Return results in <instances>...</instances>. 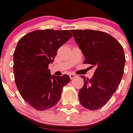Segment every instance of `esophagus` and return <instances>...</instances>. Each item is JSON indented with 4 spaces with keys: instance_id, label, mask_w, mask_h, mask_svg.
<instances>
[{
    "instance_id": "obj_1",
    "label": "esophagus",
    "mask_w": 133,
    "mask_h": 133,
    "mask_svg": "<svg viewBox=\"0 0 133 133\" xmlns=\"http://www.w3.org/2000/svg\"><path fill=\"white\" fill-rule=\"evenodd\" d=\"M77 76V75H76L75 74H73V73H71V74L69 75V77H70L71 79H73L75 78H76Z\"/></svg>"
}]
</instances>
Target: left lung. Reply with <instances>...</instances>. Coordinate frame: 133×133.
Listing matches in <instances>:
<instances>
[{
    "mask_svg": "<svg viewBox=\"0 0 133 133\" xmlns=\"http://www.w3.org/2000/svg\"><path fill=\"white\" fill-rule=\"evenodd\" d=\"M71 32L85 57L84 64L96 68L91 78L81 76L84 85L79 91L80 102L88 109L97 110L105 105L121 82L125 62L124 49L105 32L91 29Z\"/></svg>",
    "mask_w": 133,
    "mask_h": 133,
    "instance_id": "left-lung-1",
    "label": "left lung"
}]
</instances>
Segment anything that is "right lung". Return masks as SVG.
<instances>
[{
    "instance_id": "right-lung-1",
    "label": "right lung",
    "mask_w": 133,
    "mask_h": 133,
    "mask_svg": "<svg viewBox=\"0 0 133 133\" xmlns=\"http://www.w3.org/2000/svg\"><path fill=\"white\" fill-rule=\"evenodd\" d=\"M72 37L69 30H37L24 36L13 53V72L17 89L24 100L38 111L55 105L68 75H51L48 65L57 50Z\"/></svg>"
}]
</instances>
